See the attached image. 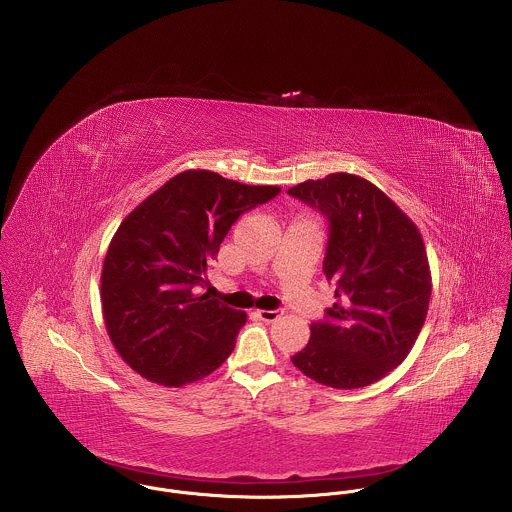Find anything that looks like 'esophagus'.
Masks as SVG:
<instances>
[{"label":"esophagus","instance_id":"obj_1","mask_svg":"<svg viewBox=\"0 0 512 512\" xmlns=\"http://www.w3.org/2000/svg\"><path fill=\"white\" fill-rule=\"evenodd\" d=\"M254 315H256L258 319L266 321V323H272V321H276V319L282 317V311H280V309H272V311H268V309H256Z\"/></svg>","mask_w":512,"mask_h":512}]
</instances>
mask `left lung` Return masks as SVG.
<instances>
[{"mask_svg":"<svg viewBox=\"0 0 512 512\" xmlns=\"http://www.w3.org/2000/svg\"><path fill=\"white\" fill-rule=\"evenodd\" d=\"M288 195L329 220L323 274L337 286L293 366L329 388L368 386L408 357L424 327L432 274L422 234L359 175L309 179Z\"/></svg>","mask_w":512,"mask_h":512,"instance_id":"obj_1","label":"left lung"}]
</instances>
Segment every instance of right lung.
I'll return each instance as SVG.
<instances>
[{
    "label": "right lung",
    "instance_id": "1",
    "mask_svg": "<svg viewBox=\"0 0 512 512\" xmlns=\"http://www.w3.org/2000/svg\"><path fill=\"white\" fill-rule=\"evenodd\" d=\"M280 191L189 169L122 220L102 266V313L116 351L140 376L181 388L228 359L246 313L195 292L230 226Z\"/></svg>",
    "mask_w": 512,
    "mask_h": 512
}]
</instances>
